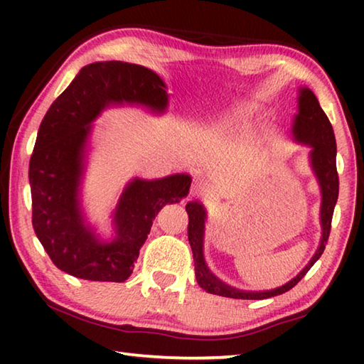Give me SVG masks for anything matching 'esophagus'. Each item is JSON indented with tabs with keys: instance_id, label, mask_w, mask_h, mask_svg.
Returning <instances> with one entry per match:
<instances>
[{
	"instance_id": "1",
	"label": "esophagus",
	"mask_w": 364,
	"mask_h": 364,
	"mask_svg": "<svg viewBox=\"0 0 364 364\" xmlns=\"http://www.w3.org/2000/svg\"><path fill=\"white\" fill-rule=\"evenodd\" d=\"M208 194H210V188H208V184L204 181H194L189 191V196L196 197V199H204Z\"/></svg>"
}]
</instances>
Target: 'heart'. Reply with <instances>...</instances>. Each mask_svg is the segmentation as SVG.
Here are the masks:
<instances>
[{
	"label": "heart",
	"mask_w": 364,
	"mask_h": 364,
	"mask_svg": "<svg viewBox=\"0 0 364 364\" xmlns=\"http://www.w3.org/2000/svg\"><path fill=\"white\" fill-rule=\"evenodd\" d=\"M249 112H250V107H245V106L236 107V109L230 110V112H226V114H223V115H220V117H218V120L215 122V125L220 127V128H221V127H230V125H234V123H237V122L244 120L245 117L249 115Z\"/></svg>",
	"instance_id": "b5f03b06"
}]
</instances>
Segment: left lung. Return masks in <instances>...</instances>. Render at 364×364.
Returning <instances> with one entry per match:
<instances>
[{
  "label": "left lung",
  "mask_w": 364,
  "mask_h": 364,
  "mask_svg": "<svg viewBox=\"0 0 364 364\" xmlns=\"http://www.w3.org/2000/svg\"><path fill=\"white\" fill-rule=\"evenodd\" d=\"M291 134L295 143L310 147L308 152V162L313 175H315L319 193H321V207H319V223H321V239L315 252V255L310 258V262L305 264V268L297 276L276 289L271 291H239L236 287H231L220 281L207 267L204 257V237H205V220L207 212L205 207L200 202H188L186 212L189 217L188 223V239L193 249L194 257V269L196 279L205 292L221 295V297L230 299H242V300H263L281 295L297 284L304 278L313 264L324 252L326 242H328L331 232V221L334 215V207L338 197V175H337V146L332 125L324 114V110L319 106L315 93L306 86H300L297 97V114L294 115V122L291 127Z\"/></svg>",
  "instance_id": "left-lung-1"
}]
</instances>
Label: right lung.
Segmentation results:
<instances>
[{"label":"right lung","instance_id":"add662e5","mask_svg":"<svg viewBox=\"0 0 364 364\" xmlns=\"http://www.w3.org/2000/svg\"><path fill=\"white\" fill-rule=\"evenodd\" d=\"M167 90L144 65L106 60L85 65L48 109L30 157L28 181L35 234L59 269L80 279L127 281L160 208L189 194L188 173L134 176L112 212L110 239L96 232L82 207L93 122L106 109L125 104L162 115L168 107Z\"/></svg>","mask_w":364,"mask_h":364}]
</instances>
